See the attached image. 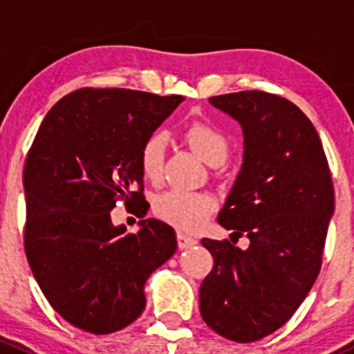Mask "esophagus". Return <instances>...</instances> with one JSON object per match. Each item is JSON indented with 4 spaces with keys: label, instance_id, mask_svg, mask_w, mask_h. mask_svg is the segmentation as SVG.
Instances as JSON below:
<instances>
[{
    "label": "esophagus",
    "instance_id": "esophagus-1",
    "mask_svg": "<svg viewBox=\"0 0 354 354\" xmlns=\"http://www.w3.org/2000/svg\"><path fill=\"white\" fill-rule=\"evenodd\" d=\"M176 240H178V248H180V250L190 248V246L197 245V240H194V238L187 236V234H183V233H178Z\"/></svg>",
    "mask_w": 354,
    "mask_h": 354
}]
</instances>
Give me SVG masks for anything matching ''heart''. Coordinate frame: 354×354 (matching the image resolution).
Instances as JSON below:
<instances>
[{
    "label": "heart",
    "instance_id": "heart-1",
    "mask_svg": "<svg viewBox=\"0 0 354 354\" xmlns=\"http://www.w3.org/2000/svg\"><path fill=\"white\" fill-rule=\"evenodd\" d=\"M185 137L200 159L205 160L210 166L223 164L230 154V142H227L226 135L219 128L205 123V121L192 123L185 131ZM166 151L167 135L164 131L159 130L149 135L140 151V166L147 180H160ZM212 209V197L207 194H200V192L169 190L160 194L154 202L157 216L183 231L200 230Z\"/></svg>",
    "mask_w": 354,
    "mask_h": 354
}]
</instances>
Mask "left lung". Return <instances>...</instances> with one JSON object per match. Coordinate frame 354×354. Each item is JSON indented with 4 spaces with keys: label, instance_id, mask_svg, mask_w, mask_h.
<instances>
[{
    "label": "left lung",
    "instance_id": "left-lung-1",
    "mask_svg": "<svg viewBox=\"0 0 354 354\" xmlns=\"http://www.w3.org/2000/svg\"><path fill=\"white\" fill-rule=\"evenodd\" d=\"M238 121L243 162L217 221L248 248L203 238L214 267L200 313L223 337L252 342L291 319L319 276L334 188L322 142L298 106L243 91L209 99Z\"/></svg>",
    "mask_w": 354,
    "mask_h": 354
}]
</instances>
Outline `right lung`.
I'll list each match as a JSON object with an SVG mask.
<instances>
[{"label":"right lung","mask_w":354,"mask_h":354,"mask_svg":"<svg viewBox=\"0 0 354 354\" xmlns=\"http://www.w3.org/2000/svg\"><path fill=\"white\" fill-rule=\"evenodd\" d=\"M183 101L80 88L39 127L24 169L25 253L49 305L78 329L109 334L130 326L145 308L147 277L176 252L169 224L142 219L127 234L111 210L124 198L138 216L147 214L142 145Z\"/></svg>","instance_id":"1"}]
</instances>
